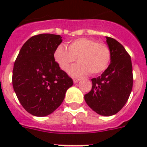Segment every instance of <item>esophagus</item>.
<instances>
[{
  "mask_svg": "<svg viewBox=\"0 0 147 147\" xmlns=\"http://www.w3.org/2000/svg\"><path fill=\"white\" fill-rule=\"evenodd\" d=\"M80 78H77V77H74V79H73V80H74V84H77V83H78V82L80 81Z\"/></svg>",
  "mask_w": 147,
  "mask_h": 147,
  "instance_id": "obj_1",
  "label": "esophagus"
}]
</instances>
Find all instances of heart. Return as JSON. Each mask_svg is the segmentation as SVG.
<instances>
[{
  "instance_id": "1",
  "label": "heart",
  "mask_w": 147,
  "mask_h": 147,
  "mask_svg": "<svg viewBox=\"0 0 147 147\" xmlns=\"http://www.w3.org/2000/svg\"><path fill=\"white\" fill-rule=\"evenodd\" d=\"M53 57L63 71H67L77 58L78 63L69 70L72 76H85L90 72L96 75L109 67L111 51L105 43L90 37H80L70 42L67 49L64 45H59L54 51Z\"/></svg>"
}]
</instances>
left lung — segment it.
I'll return each instance as SVG.
<instances>
[{"label":"left lung","instance_id":"left-lung-1","mask_svg":"<svg viewBox=\"0 0 147 147\" xmlns=\"http://www.w3.org/2000/svg\"><path fill=\"white\" fill-rule=\"evenodd\" d=\"M111 51V61L101 76L93 78L91 90L84 95L87 105L102 116L120 111L129 99L133 88V67L130 56L122 44L106 37Z\"/></svg>","mask_w":147,"mask_h":147}]
</instances>
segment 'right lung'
<instances>
[{
  "mask_svg": "<svg viewBox=\"0 0 147 147\" xmlns=\"http://www.w3.org/2000/svg\"><path fill=\"white\" fill-rule=\"evenodd\" d=\"M60 35L40 34L25 42L14 62L12 84L18 100L30 114L45 117L63 102L74 84L53 57Z\"/></svg>",
  "mask_w": 147,
  "mask_h": 147,
  "instance_id": "1",
  "label": "right lung"
}]
</instances>
